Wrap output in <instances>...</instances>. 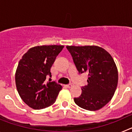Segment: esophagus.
I'll list each match as a JSON object with an SVG mask.
<instances>
[{"label":"esophagus","instance_id":"esophagus-1","mask_svg":"<svg viewBox=\"0 0 132 132\" xmlns=\"http://www.w3.org/2000/svg\"><path fill=\"white\" fill-rule=\"evenodd\" d=\"M73 86V85L71 83H70V84H69V85H67V87H69V88H71V87H72Z\"/></svg>","mask_w":132,"mask_h":132}]
</instances>
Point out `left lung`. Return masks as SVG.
I'll return each instance as SVG.
<instances>
[{"instance_id": "left-lung-1", "label": "left lung", "mask_w": 132, "mask_h": 132, "mask_svg": "<svg viewBox=\"0 0 132 132\" xmlns=\"http://www.w3.org/2000/svg\"><path fill=\"white\" fill-rule=\"evenodd\" d=\"M66 47L79 73H88V85L82 87V93L75 98V102L90 111L101 109L112 98L118 85V69L111 55L96 45Z\"/></svg>"}]
</instances>
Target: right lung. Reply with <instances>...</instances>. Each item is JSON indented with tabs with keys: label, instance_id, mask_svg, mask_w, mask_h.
I'll return each instance as SVG.
<instances>
[{
	"label": "right lung",
	"instance_id": "obj_1",
	"mask_svg": "<svg viewBox=\"0 0 132 132\" xmlns=\"http://www.w3.org/2000/svg\"><path fill=\"white\" fill-rule=\"evenodd\" d=\"M63 45H38L24 54L16 69L15 81L22 100L30 108L40 110L52 105L61 85L55 81L46 82L52 77L51 68Z\"/></svg>",
	"mask_w": 132,
	"mask_h": 132
}]
</instances>
